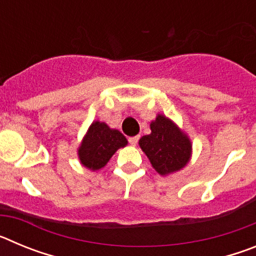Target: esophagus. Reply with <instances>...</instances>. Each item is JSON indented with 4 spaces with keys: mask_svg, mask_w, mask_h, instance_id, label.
Masks as SVG:
<instances>
[{
    "mask_svg": "<svg viewBox=\"0 0 256 256\" xmlns=\"http://www.w3.org/2000/svg\"><path fill=\"white\" fill-rule=\"evenodd\" d=\"M138 136H134V137H130V140H128V141H130V144H132V146H136V144H137V142H138Z\"/></svg>",
    "mask_w": 256,
    "mask_h": 256,
    "instance_id": "1",
    "label": "esophagus"
}]
</instances>
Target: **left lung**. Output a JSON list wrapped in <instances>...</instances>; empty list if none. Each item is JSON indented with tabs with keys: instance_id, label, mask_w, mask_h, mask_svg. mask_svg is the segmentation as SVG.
Returning <instances> with one entry per match:
<instances>
[{
	"instance_id": "left-lung-1",
	"label": "left lung",
	"mask_w": 256,
	"mask_h": 256,
	"mask_svg": "<svg viewBox=\"0 0 256 256\" xmlns=\"http://www.w3.org/2000/svg\"><path fill=\"white\" fill-rule=\"evenodd\" d=\"M150 130V134L141 137L138 144L152 168L162 177L184 168L192 155V142L187 133L162 114L156 115Z\"/></svg>"
}]
</instances>
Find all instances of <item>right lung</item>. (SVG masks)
I'll list each match as a JSON object with an SVG mask.
<instances>
[{
    "mask_svg": "<svg viewBox=\"0 0 256 256\" xmlns=\"http://www.w3.org/2000/svg\"><path fill=\"white\" fill-rule=\"evenodd\" d=\"M126 144L128 141L122 132L110 128L105 122L94 120L88 126L76 152L84 168L96 172L104 168L112 156Z\"/></svg>",
    "mask_w": 256,
    "mask_h": 256,
    "instance_id": "add662e5",
    "label": "right lung"
}]
</instances>
